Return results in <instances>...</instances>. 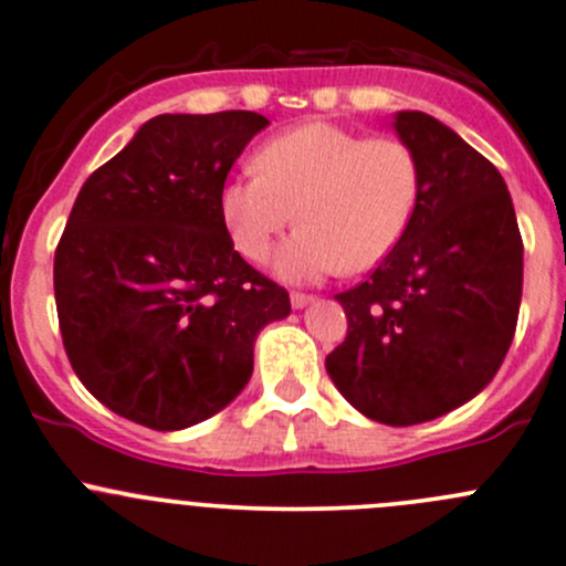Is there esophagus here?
<instances>
[{
	"label": "esophagus",
	"instance_id": "esophagus-1",
	"mask_svg": "<svg viewBox=\"0 0 566 566\" xmlns=\"http://www.w3.org/2000/svg\"><path fill=\"white\" fill-rule=\"evenodd\" d=\"M313 300L315 296H310V294H291V307L302 310V307H307Z\"/></svg>",
	"mask_w": 566,
	"mask_h": 566
}]
</instances>
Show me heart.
<instances>
[{
	"mask_svg": "<svg viewBox=\"0 0 566 566\" xmlns=\"http://www.w3.org/2000/svg\"><path fill=\"white\" fill-rule=\"evenodd\" d=\"M253 169L223 184L221 221L242 256L264 261L296 218L300 229L275 256V272L291 283L378 266L405 237L421 191L418 159L402 139L329 120L270 137Z\"/></svg>",
	"mask_w": 566,
	"mask_h": 566,
	"instance_id": "b5f03b06",
	"label": "heart"
}]
</instances>
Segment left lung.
Segmentation results:
<instances>
[{
    "instance_id": "8db88e82",
    "label": "left lung",
    "mask_w": 566,
    "mask_h": 566,
    "mask_svg": "<svg viewBox=\"0 0 566 566\" xmlns=\"http://www.w3.org/2000/svg\"><path fill=\"white\" fill-rule=\"evenodd\" d=\"M421 191L399 245L334 300L348 337L326 356L361 416L412 427L478 397L513 343L524 242L500 169L427 113L394 115Z\"/></svg>"
}]
</instances>
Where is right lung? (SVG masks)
<instances>
[{"instance_id": "1", "label": "right lung", "mask_w": 566, "mask_h": 566, "mask_svg": "<svg viewBox=\"0 0 566 566\" xmlns=\"http://www.w3.org/2000/svg\"><path fill=\"white\" fill-rule=\"evenodd\" d=\"M259 113H164L83 184L53 259L64 350L83 386L156 431L223 410L253 373V343L291 313L253 270L218 197Z\"/></svg>"}]
</instances>
